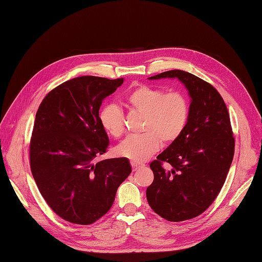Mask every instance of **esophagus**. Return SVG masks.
<instances>
[{
	"label": "esophagus",
	"instance_id": "obj_1",
	"mask_svg": "<svg viewBox=\"0 0 262 262\" xmlns=\"http://www.w3.org/2000/svg\"><path fill=\"white\" fill-rule=\"evenodd\" d=\"M131 166H132V170H133V171H136V170H138L139 168L143 167V166L139 165V164H137V163H131Z\"/></svg>",
	"mask_w": 262,
	"mask_h": 262
}]
</instances>
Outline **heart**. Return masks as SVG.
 I'll list each match as a JSON object with an SVG mask.
<instances>
[{
  "label": "heart",
  "instance_id": "b5f03b06",
  "mask_svg": "<svg viewBox=\"0 0 262 262\" xmlns=\"http://www.w3.org/2000/svg\"><path fill=\"white\" fill-rule=\"evenodd\" d=\"M125 105L134 113L143 115L141 132L126 138L116 148V154L133 163H143L161 146L176 142L187 128L190 104L186 95L179 91L164 92L162 89L140 84L125 95ZM99 121L113 138L124 132V116L117 105L109 104L100 110Z\"/></svg>",
  "mask_w": 262,
  "mask_h": 262
}]
</instances>
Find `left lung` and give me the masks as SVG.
Instances as JSON below:
<instances>
[{"instance_id":"obj_1","label":"left lung","mask_w":262,"mask_h":262,"mask_svg":"<svg viewBox=\"0 0 262 262\" xmlns=\"http://www.w3.org/2000/svg\"><path fill=\"white\" fill-rule=\"evenodd\" d=\"M177 77L191 97L187 128L149 164L154 173L146 198L152 210L170 222L200 215L215 200L234 157L235 139L228 110L220 93L200 77L181 70L149 80ZM172 166L166 171L162 166Z\"/></svg>"}]
</instances>
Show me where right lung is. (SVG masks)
Segmentation results:
<instances>
[{
	"instance_id": "add662e5",
	"label": "right lung",
	"mask_w": 262,
	"mask_h": 262,
	"mask_svg": "<svg viewBox=\"0 0 262 262\" xmlns=\"http://www.w3.org/2000/svg\"><path fill=\"white\" fill-rule=\"evenodd\" d=\"M122 83V77H75L50 91L38 108L31 173L47 204L70 223L90 225L104 216L131 173L124 157L96 163L109 145L99 121L101 101Z\"/></svg>"
}]
</instances>
